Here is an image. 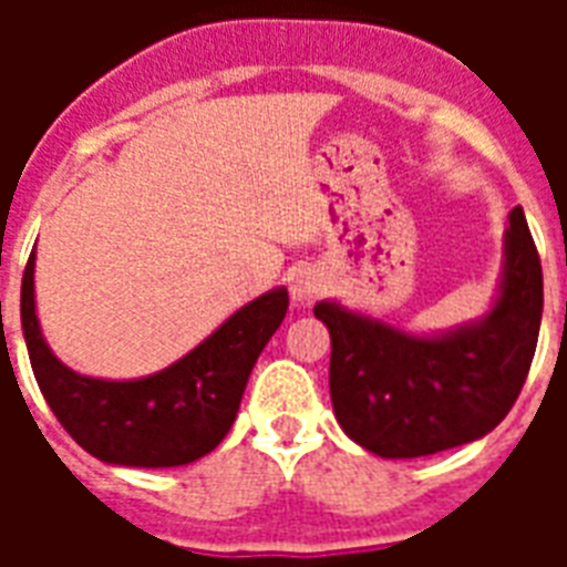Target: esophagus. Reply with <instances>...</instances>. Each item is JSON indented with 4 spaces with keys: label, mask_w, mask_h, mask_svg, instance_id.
<instances>
[{
    "label": "esophagus",
    "mask_w": 567,
    "mask_h": 567,
    "mask_svg": "<svg viewBox=\"0 0 567 567\" xmlns=\"http://www.w3.org/2000/svg\"><path fill=\"white\" fill-rule=\"evenodd\" d=\"M288 291H291L293 302L309 306L311 300H318L320 293H323V276H320L318 270H311V267H302V270H297V274L291 276Z\"/></svg>",
    "instance_id": "obj_1"
}]
</instances>
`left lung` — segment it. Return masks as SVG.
<instances>
[{
	"label": "left lung",
	"instance_id": "1",
	"mask_svg": "<svg viewBox=\"0 0 567 567\" xmlns=\"http://www.w3.org/2000/svg\"><path fill=\"white\" fill-rule=\"evenodd\" d=\"M542 261L524 208H512L506 274L492 315L450 336L417 338L318 302L332 338L329 394L338 423L382 458H417L483 439L527 382L542 327Z\"/></svg>",
	"mask_w": 567,
	"mask_h": 567
}]
</instances>
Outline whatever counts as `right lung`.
Returning <instances> with one entry per match:
<instances>
[{
	"label": "right lung",
	"mask_w": 567,
	"mask_h": 567,
	"mask_svg": "<svg viewBox=\"0 0 567 567\" xmlns=\"http://www.w3.org/2000/svg\"><path fill=\"white\" fill-rule=\"evenodd\" d=\"M288 311V291L261 293L167 371L135 382L73 373L40 336L34 252L22 274L20 318L31 371L79 447L109 465L176 467L212 453L238 417L240 396Z\"/></svg>",
	"instance_id": "right-lung-1"
}]
</instances>
